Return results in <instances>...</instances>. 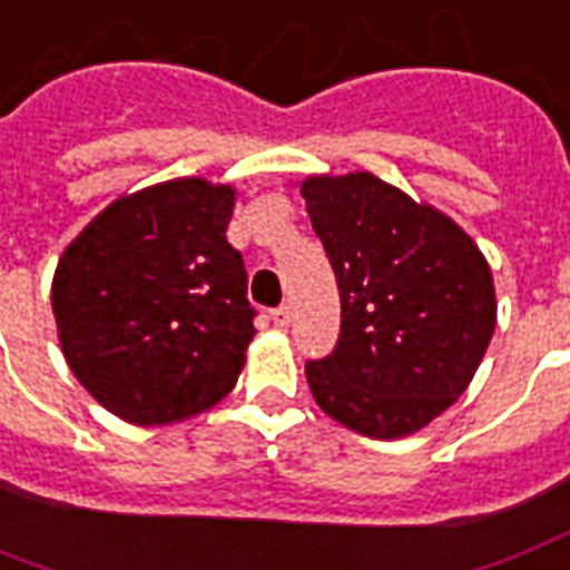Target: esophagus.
<instances>
[{
    "label": "esophagus",
    "mask_w": 570,
    "mask_h": 570,
    "mask_svg": "<svg viewBox=\"0 0 570 570\" xmlns=\"http://www.w3.org/2000/svg\"><path fill=\"white\" fill-rule=\"evenodd\" d=\"M289 320H293V314H289V307H284V304L272 311V323H275L277 328H286V325H289Z\"/></svg>",
    "instance_id": "esophagus-1"
}]
</instances>
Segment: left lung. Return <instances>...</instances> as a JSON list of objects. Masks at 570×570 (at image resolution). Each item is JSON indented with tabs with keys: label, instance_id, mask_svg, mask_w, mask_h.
Wrapping results in <instances>:
<instances>
[{
	"label": "left lung",
	"instance_id": "8db88e82",
	"mask_svg": "<svg viewBox=\"0 0 570 570\" xmlns=\"http://www.w3.org/2000/svg\"><path fill=\"white\" fill-rule=\"evenodd\" d=\"M341 289V341L307 364L320 410L403 440L469 389L497 328L488 256L454 217L367 169L298 181Z\"/></svg>",
	"mask_w": 570,
	"mask_h": 570
}]
</instances>
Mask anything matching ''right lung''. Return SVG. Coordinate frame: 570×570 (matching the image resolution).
<instances>
[{
    "mask_svg": "<svg viewBox=\"0 0 570 570\" xmlns=\"http://www.w3.org/2000/svg\"><path fill=\"white\" fill-rule=\"evenodd\" d=\"M238 190L185 176L121 194L59 256L50 302L71 373L116 419L164 428L236 389L254 341Z\"/></svg>",
    "mask_w": 570,
    "mask_h": 570,
    "instance_id": "1",
    "label": "right lung"
}]
</instances>
